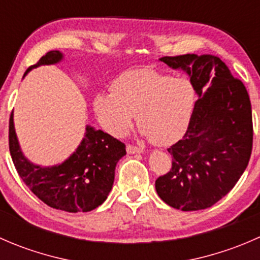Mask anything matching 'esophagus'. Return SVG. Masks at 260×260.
<instances>
[{
    "mask_svg": "<svg viewBox=\"0 0 260 260\" xmlns=\"http://www.w3.org/2000/svg\"><path fill=\"white\" fill-rule=\"evenodd\" d=\"M127 152L131 154H135V153H143V149L140 148V147H136L132 145H128L127 146Z\"/></svg>",
    "mask_w": 260,
    "mask_h": 260,
    "instance_id": "1",
    "label": "esophagus"
}]
</instances>
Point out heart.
Instances as JSON below:
<instances>
[{
    "label": "heart",
    "mask_w": 260,
    "mask_h": 260,
    "mask_svg": "<svg viewBox=\"0 0 260 260\" xmlns=\"http://www.w3.org/2000/svg\"><path fill=\"white\" fill-rule=\"evenodd\" d=\"M112 94H98L94 109L101 124L115 137L132 127L133 115L141 135L157 145H169L185 132L195 106L190 80L152 69L125 72L112 83Z\"/></svg>",
    "instance_id": "heart-1"
}]
</instances>
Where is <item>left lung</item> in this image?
Returning <instances> with one entry per match:
<instances>
[{
	"label": "left lung",
	"instance_id": "1",
	"mask_svg": "<svg viewBox=\"0 0 260 260\" xmlns=\"http://www.w3.org/2000/svg\"><path fill=\"white\" fill-rule=\"evenodd\" d=\"M185 72L198 94L187 131L167 151L172 167L156 180L159 198L182 211L208 209L245 171L253 146L251 106L244 84L215 55L164 56Z\"/></svg>",
	"mask_w": 260,
	"mask_h": 260
}]
</instances>
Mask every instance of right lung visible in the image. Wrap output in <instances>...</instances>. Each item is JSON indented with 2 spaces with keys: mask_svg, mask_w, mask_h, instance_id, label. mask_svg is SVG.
<instances>
[{
  "mask_svg": "<svg viewBox=\"0 0 260 260\" xmlns=\"http://www.w3.org/2000/svg\"><path fill=\"white\" fill-rule=\"evenodd\" d=\"M62 59L59 50L46 52L23 77L35 68L57 64ZM9 143L17 174L26 186L50 208L68 212H88L102 205L113 187L115 166L125 154L124 143L86 125L80 145L64 162L54 166L32 164L18 143L14 113L10 117Z\"/></svg>",
  "mask_w": 260,
  "mask_h": 260,
  "instance_id": "add662e5",
  "label": "right lung"
}]
</instances>
